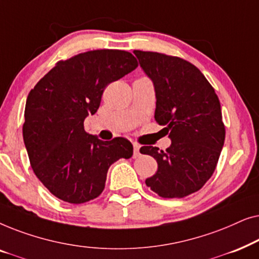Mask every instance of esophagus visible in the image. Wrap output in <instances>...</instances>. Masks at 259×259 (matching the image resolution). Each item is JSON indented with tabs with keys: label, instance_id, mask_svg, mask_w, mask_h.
<instances>
[{
	"label": "esophagus",
	"instance_id": "obj_1",
	"mask_svg": "<svg viewBox=\"0 0 259 259\" xmlns=\"http://www.w3.org/2000/svg\"><path fill=\"white\" fill-rule=\"evenodd\" d=\"M140 145L134 143L133 144V158H138L140 155Z\"/></svg>",
	"mask_w": 259,
	"mask_h": 259
}]
</instances>
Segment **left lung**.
Wrapping results in <instances>:
<instances>
[{"instance_id": "obj_1", "label": "left lung", "mask_w": 259, "mask_h": 259, "mask_svg": "<svg viewBox=\"0 0 259 259\" xmlns=\"http://www.w3.org/2000/svg\"><path fill=\"white\" fill-rule=\"evenodd\" d=\"M133 53L153 82L155 121L165 126L171 139L166 151L140 148L158 162L155 175L145 183L162 198L186 197L200 190L217 166L225 140L219 99L203 73L186 60Z\"/></svg>"}]
</instances>
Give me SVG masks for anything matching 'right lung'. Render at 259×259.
<instances>
[{"mask_svg":"<svg viewBox=\"0 0 259 259\" xmlns=\"http://www.w3.org/2000/svg\"><path fill=\"white\" fill-rule=\"evenodd\" d=\"M125 51H91L60 61L28 94L23 141L31 168L49 192L70 204L100 196L109 166L128 159L133 146L125 138L102 141L84 131L108 83L137 68Z\"/></svg>","mask_w":259,"mask_h":259,"instance_id":"add662e5","label":"right lung"}]
</instances>
